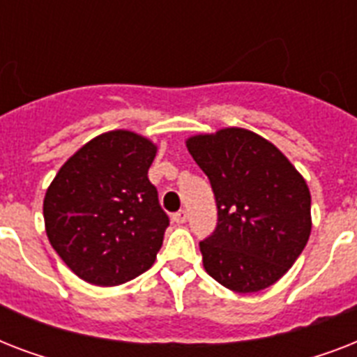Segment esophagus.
I'll use <instances>...</instances> for the list:
<instances>
[{
    "mask_svg": "<svg viewBox=\"0 0 357 357\" xmlns=\"http://www.w3.org/2000/svg\"><path fill=\"white\" fill-rule=\"evenodd\" d=\"M187 218H189V213L185 211V209H181V211L174 213L172 220L176 224H185V222H187Z\"/></svg>",
    "mask_w": 357,
    "mask_h": 357,
    "instance_id": "esophagus-1",
    "label": "esophagus"
}]
</instances>
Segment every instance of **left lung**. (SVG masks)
<instances>
[{
    "label": "left lung",
    "mask_w": 357,
    "mask_h": 357,
    "mask_svg": "<svg viewBox=\"0 0 357 357\" xmlns=\"http://www.w3.org/2000/svg\"><path fill=\"white\" fill-rule=\"evenodd\" d=\"M185 144L217 200V229L200 243L206 272L241 294L274 285L311 234L304 176L271 140L244 128L192 135Z\"/></svg>",
    "instance_id": "obj_1"
}]
</instances>
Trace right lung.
Listing matches in <instances>:
<instances>
[{"label": "right lung", "instance_id": "obj_1", "mask_svg": "<svg viewBox=\"0 0 357 357\" xmlns=\"http://www.w3.org/2000/svg\"><path fill=\"white\" fill-rule=\"evenodd\" d=\"M155 153L150 139L113 129L81 146L47 187L50 244L86 283L114 287L153 265L168 228L148 179Z\"/></svg>", "mask_w": 357, "mask_h": 357}]
</instances>
